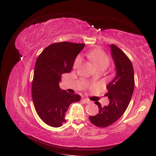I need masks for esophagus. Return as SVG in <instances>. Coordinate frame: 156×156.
<instances>
[{
    "instance_id": "obj_1",
    "label": "esophagus",
    "mask_w": 156,
    "mask_h": 156,
    "mask_svg": "<svg viewBox=\"0 0 156 156\" xmlns=\"http://www.w3.org/2000/svg\"><path fill=\"white\" fill-rule=\"evenodd\" d=\"M83 101L86 102V103H87V104H90V103H92V101L89 100V99H88V98H84Z\"/></svg>"
}]
</instances>
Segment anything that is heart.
<instances>
[{
  "instance_id": "1",
  "label": "heart",
  "mask_w": 156,
  "mask_h": 156,
  "mask_svg": "<svg viewBox=\"0 0 156 156\" xmlns=\"http://www.w3.org/2000/svg\"><path fill=\"white\" fill-rule=\"evenodd\" d=\"M87 56L89 59L92 62V64H94L96 68L98 67L106 68L110 64V58H109L108 55L98 48H94L90 49L87 54ZM81 57L78 56L75 59L73 67L74 68H78L81 64Z\"/></svg>"
}]
</instances>
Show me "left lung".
I'll return each mask as SVG.
<instances>
[{"label": "left lung", "mask_w": 156, "mask_h": 156, "mask_svg": "<svg viewBox=\"0 0 156 156\" xmlns=\"http://www.w3.org/2000/svg\"><path fill=\"white\" fill-rule=\"evenodd\" d=\"M112 57L114 59L117 74L113 80L107 85L109 105L101 107L99 102L98 113L90 116L89 119L98 127H107L113 124L123 115L127 108L133 94L135 78L133 67L130 59L117 46L111 45Z\"/></svg>", "instance_id": "1"}]
</instances>
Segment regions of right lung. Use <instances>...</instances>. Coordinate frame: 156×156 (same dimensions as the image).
<instances>
[{"label":"right lung","instance_id":"add662e5","mask_svg":"<svg viewBox=\"0 0 156 156\" xmlns=\"http://www.w3.org/2000/svg\"><path fill=\"white\" fill-rule=\"evenodd\" d=\"M84 44L63 41L54 43L44 49L36 60L31 94L35 111L45 123L61 127L66 121L69 106L80 100L78 94L62 90V75L70 72L74 59Z\"/></svg>","mask_w":156,"mask_h":156}]
</instances>
